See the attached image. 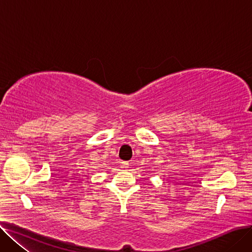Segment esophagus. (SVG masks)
I'll list each match as a JSON object with an SVG mask.
<instances>
[{"label": "esophagus", "instance_id": "34e87169", "mask_svg": "<svg viewBox=\"0 0 252 252\" xmlns=\"http://www.w3.org/2000/svg\"><path fill=\"white\" fill-rule=\"evenodd\" d=\"M123 165H124V167H127V165H128V162H123Z\"/></svg>", "mask_w": 252, "mask_h": 252}]
</instances>
